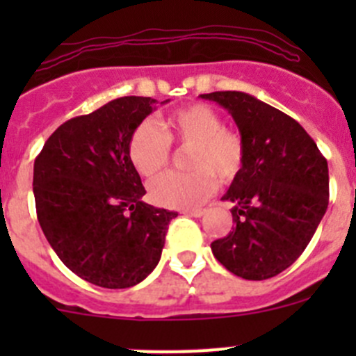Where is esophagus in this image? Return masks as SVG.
Masks as SVG:
<instances>
[{
	"label": "esophagus",
	"instance_id": "esophagus-1",
	"mask_svg": "<svg viewBox=\"0 0 356 356\" xmlns=\"http://www.w3.org/2000/svg\"><path fill=\"white\" fill-rule=\"evenodd\" d=\"M182 213L191 215V217H201L204 213L203 208H193V210H182Z\"/></svg>",
	"mask_w": 356,
	"mask_h": 356
}]
</instances>
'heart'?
Here are the masks:
<instances>
[{
	"label": "heart",
	"instance_id": "heart-1",
	"mask_svg": "<svg viewBox=\"0 0 356 356\" xmlns=\"http://www.w3.org/2000/svg\"><path fill=\"white\" fill-rule=\"evenodd\" d=\"M172 145L189 148L191 172H170L149 186V198L161 207H198L213 195L217 179L229 184L245 165L246 148L241 136L224 127L220 115L201 103L168 113L163 131L155 122H141L129 138V160L141 177L152 181L170 161Z\"/></svg>",
	"mask_w": 356,
	"mask_h": 356
}]
</instances>
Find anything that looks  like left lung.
I'll return each instance as SVG.
<instances>
[{
	"instance_id": "8db88e82",
	"label": "left lung",
	"mask_w": 356,
	"mask_h": 356,
	"mask_svg": "<svg viewBox=\"0 0 356 356\" xmlns=\"http://www.w3.org/2000/svg\"><path fill=\"white\" fill-rule=\"evenodd\" d=\"M229 110L245 141V165L225 193L236 227L211 243L238 277L264 281L293 265L329 204L327 160L289 115L239 91L201 95Z\"/></svg>"
}]
</instances>
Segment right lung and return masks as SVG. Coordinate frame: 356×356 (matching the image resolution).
<instances>
[{
  "label": "right lung",
  "instance_id": "obj_1",
  "mask_svg": "<svg viewBox=\"0 0 356 356\" xmlns=\"http://www.w3.org/2000/svg\"><path fill=\"white\" fill-rule=\"evenodd\" d=\"M156 99L124 96L74 117L34 161L38 220L60 260L84 281L124 289L160 261L175 211L145 203L127 143Z\"/></svg>",
  "mask_w": 356,
  "mask_h": 356
}]
</instances>
